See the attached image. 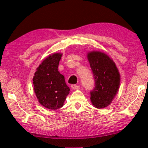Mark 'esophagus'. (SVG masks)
I'll use <instances>...</instances> for the list:
<instances>
[{
    "instance_id": "esophagus-1",
    "label": "esophagus",
    "mask_w": 148,
    "mask_h": 148,
    "mask_svg": "<svg viewBox=\"0 0 148 148\" xmlns=\"http://www.w3.org/2000/svg\"><path fill=\"white\" fill-rule=\"evenodd\" d=\"M71 87H72V89L76 90V89H78V88H79V86H78V85L73 84V85H72V86H71Z\"/></svg>"
}]
</instances>
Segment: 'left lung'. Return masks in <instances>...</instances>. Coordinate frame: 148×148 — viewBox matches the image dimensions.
<instances>
[{"label":"left lung","instance_id":"1","mask_svg":"<svg viewBox=\"0 0 148 148\" xmlns=\"http://www.w3.org/2000/svg\"><path fill=\"white\" fill-rule=\"evenodd\" d=\"M87 57L95 82V87L90 92L91 102L97 108H105L118 93L120 73L114 61L104 53L92 51Z\"/></svg>","mask_w":148,"mask_h":148}]
</instances>
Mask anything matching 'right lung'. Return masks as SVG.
<instances>
[{"mask_svg": "<svg viewBox=\"0 0 148 148\" xmlns=\"http://www.w3.org/2000/svg\"><path fill=\"white\" fill-rule=\"evenodd\" d=\"M62 53L49 55L39 65L33 76L34 91L42 106L56 110L63 106L69 93L63 75L58 70Z\"/></svg>", "mask_w": 148, "mask_h": 148, "instance_id": "add662e5", "label": "right lung"}]
</instances>
